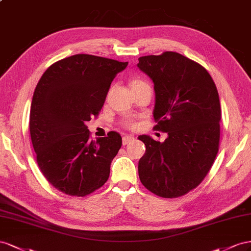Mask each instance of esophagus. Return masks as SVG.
Segmentation results:
<instances>
[{"mask_svg": "<svg viewBox=\"0 0 251 251\" xmlns=\"http://www.w3.org/2000/svg\"><path fill=\"white\" fill-rule=\"evenodd\" d=\"M132 141H134V138L133 137H130V135H125V137H123V140H122V143H123V145H127L129 144V143H131Z\"/></svg>", "mask_w": 251, "mask_h": 251, "instance_id": "1", "label": "esophagus"}]
</instances>
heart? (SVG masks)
Returning <instances> with one entry per match:
<instances>
[{
	"instance_id": "b5f03b06",
	"label": "heart",
	"mask_w": 251,
	"mask_h": 251,
	"mask_svg": "<svg viewBox=\"0 0 251 251\" xmlns=\"http://www.w3.org/2000/svg\"><path fill=\"white\" fill-rule=\"evenodd\" d=\"M142 81H140V80H134L132 83H131V86L132 85H135V84H139V83H141ZM123 126H125L126 128H134V126H135V124H134V122L133 121H131V120H127V121H125V122H123Z\"/></svg>"
}]
</instances>
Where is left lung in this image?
<instances>
[{
	"mask_svg": "<svg viewBox=\"0 0 251 251\" xmlns=\"http://www.w3.org/2000/svg\"><path fill=\"white\" fill-rule=\"evenodd\" d=\"M138 67L154 84V129L168 133L163 143L139 137L146 146L140 180L159 197H182L202 183L219 151L217 86L201 64L174 51L141 56Z\"/></svg>",
	"mask_w": 251,
	"mask_h": 251,
	"instance_id": "1",
	"label": "left lung"
}]
</instances>
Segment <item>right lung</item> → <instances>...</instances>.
<instances>
[{
  "mask_svg": "<svg viewBox=\"0 0 251 251\" xmlns=\"http://www.w3.org/2000/svg\"><path fill=\"white\" fill-rule=\"evenodd\" d=\"M128 62L75 54L53 63L33 92L29 130L40 170L54 188L85 197L107 182L122 146L116 131L90 140L86 125L98 117L116 75Z\"/></svg>",
  "mask_w": 251,
  "mask_h": 251,
  "instance_id": "add662e5",
  "label": "right lung"
}]
</instances>
